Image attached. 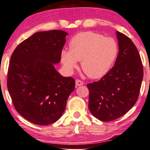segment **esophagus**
Listing matches in <instances>:
<instances>
[{"label": "esophagus", "mask_w": 150, "mask_h": 150, "mask_svg": "<svg viewBox=\"0 0 150 150\" xmlns=\"http://www.w3.org/2000/svg\"><path fill=\"white\" fill-rule=\"evenodd\" d=\"M83 84H84V83H83L82 81H81V80H76V86H81V85H83Z\"/></svg>", "instance_id": "1"}]
</instances>
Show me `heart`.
<instances>
[{
    "label": "heart",
    "instance_id": "b5f03b06",
    "mask_svg": "<svg viewBox=\"0 0 150 150\" xmlns=\"http://www.w3.org/2000/svg\"><path fill=\"white\" fill-rule=\"evenodd\" d=\"M118 53L117 44L113 38L103 37L93 32H81L69 42V51L61 52V62L71 72L81 61L83 71L92 79L105 74Z\"/></svg>",
    "mask_w": 150,
    "mask_h": 150
}]
</instances>
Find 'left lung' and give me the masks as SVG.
Instances as JSON below:
<instances>
[{"mask_svg": "<svg viewBox=\"0 0 150 150\" xmlns=\"http://www.w3.org/2000/svg\"><path fill=\"white\" fill-rule=\"evenodd\" d=\"M118 52L115 65L98 81L87 85L89 109L102 121L121 117L138 100L143 67L137 47L129 37L116 32Z\"/></svg>", "mask_w": 150, "mask_h": 150, "instance_id": "left-lung-1", "label": "left lung"}]
</instances>
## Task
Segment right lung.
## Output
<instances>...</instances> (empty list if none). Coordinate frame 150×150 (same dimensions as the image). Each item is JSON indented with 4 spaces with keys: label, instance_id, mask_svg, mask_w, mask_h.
I'll list each match as a JSON object with an SVG mask.
<instances>
[{
    "label": "right lung",
    "instance_id": "right-lung-1",
    "mask_svg": "<svg viewBox=\"0 0 150 150\" xmlns=\"http://www.w3.org/2000/svg\"><path fill=\"white\" fill-rule=\"evenodd\" d=\"M67 34L62 30L35 33L11 54L7 89L16 110L36 125L59 119L74 90L75 80L63 77L54 67L61 61Z\"/></svg>",
    "mask_w": 150,
    "mask_h": 150
}]
</instances>
